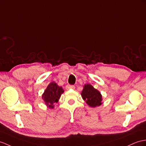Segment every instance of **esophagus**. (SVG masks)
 Segmentation results:
<instances>
[{
    "mask_svg": "<svg viewBox=\"0 0 146 146\" xmlns=\"http://www.w3.org/2000/svg\"><path fill=\"white\" fill-rule=\"evenodd\" d=\"M66 89L69 90V89H75V86L74 85H67L66 86Z\"/></svg>",
    "mask_w": 146,
    "mask_h": 146,
    "instance_id": "34e87169",
    "label": "esophagus"
}]
</instances>
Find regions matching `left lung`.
Wrapping results in <instances>:
<instances>
[{"instance_id": "8db88e82", "label": "left lung", "mask_w": 146, "mask_h": 146, "mask_svg": "<svg viewBox=\"0 0 146 146\" xmlns=\"http://www.w3.org/2000/svg\"><path fill=\"white\" fill-rule=\"evenodd\" d=\"M81 95L82 98L90 107H96L102 105V96L100 92L90 84H85L82 91Z\"/></svg>"}]
</instances>
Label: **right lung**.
<instances>
[{
	"label": "right lung",
	"instance_id": "add662e5",
	"mask_svg": "<svg viewBox=\"0 0 146 146\" xmlns=\"http://www.w3.org/2000/svg\"><path fill=\"white\" fill-rule=\"evenodd\" d=\"M64 93V90L62 87L58 86V85L54 82H51L44 90L42 95V98L45 102L48 107L54 108V104L58 102L61 94Z\"/></svg>",
	"mask_w": 146,
	"mask_h": 146
}]
</instances>
